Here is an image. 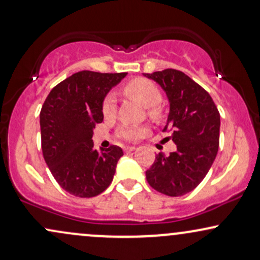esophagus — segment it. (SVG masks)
<instances>
[{
	"label": "esophagus",
	"instance_id": "1",
	"mask_svg": "<svg viewBox=\"0 0 260 260\" xmlns=\"http://www.w3.org/2000/svg\"><path fill=\"white\" fill-rule=\"evenodd\" d=\"M124 150H126L127 153H129V151H134V150H137V148H136V147H127L126 149H124Z\"/></svg>",
	"mask_w": 260,
	"mask_h": 260
}]
</instances>
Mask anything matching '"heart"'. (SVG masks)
I'll return each instance as SVG.
<instances>
[{
    "mask_svg": "<svg viewBox=\"0 0 260 260\" xmlns=\"http://www.w3.org/2000/svg\"><path fill=\"white\" fill-rule=\"evenodd\" d=\"M123 94L140 105L147 107L151 120L161 121L164 117L162 107L160 106L161 91L150 80L136 78L129 80L123 86ZM103 115L105 118H112L116 115V100L112 95H107L103 103ZM147 133V127H124L120 131L121 137L127 140H137Z\"/></svg>",
    "mask_w": 260,
    "mask_h": 260,
    "instance_id": "heart-1",
    "label": "heart"
}]
</instances>
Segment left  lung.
Returning a JSON list of instances; mask_svg holds the SVG:
<instances>
[{
	"instance_id": "left-lung-1",
	"label": "left lung",
	"mask_w": 260,
	"mask_h": 260,
	"mask_svg": "<svg viewBox=\"0 0 260 260\" xmlns=\"http://www.w3.org/2000/svg\"><path fill=\"white\" fill-rule=\"evenodd\" d=\"M168 95L170 112L164 131L177 150L165 156L159 153L147 170L148 183L169 197L189 193L203 181L219 150L220 113L209 92L177 70L144 73Z\"/></svg>"
}]
</instances>
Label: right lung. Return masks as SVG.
Returning <instances> with one entry per match:
<instances>
[{
  "mask_svg": "<svg viewBox=\"0 0 260 260\" xmlns=\"http://www.w3.org/2000/svg\"><path fill=\"white\" fill-rule=\"evenodd\" d=\"M127 73L82 71L50 91L40 112L45 162L66 192L79 198L103 193L112 182L123 151L117 145L95 150L92 129L104 120L103 103Z\"/></svg>",
  "mask_w": 260,
  "mask_h": 260,
  "instance_id": "obj_1",
  "label": "right lung"
}]
</instances>
